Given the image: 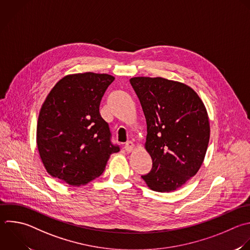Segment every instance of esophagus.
Here are the masks:
<instances>
[{
    "label": "esophagus",
    "instance_id": "esophagus-1",
    "mask_svg": "<svg viewBox=\"0 0 250 250\" xmlns=\"http://www.w3.org/2000/svg\"><path fill=\"white\" fill-rule=\"evenodd\" d=\"M134 144H133V142H131V141H129V142H127L126 144H125V146H124V149L127 151V152H131L133 149H134Z\"/></svg>",
    "mask_w": 250,
    "mask_h": 250
}]
</instances>
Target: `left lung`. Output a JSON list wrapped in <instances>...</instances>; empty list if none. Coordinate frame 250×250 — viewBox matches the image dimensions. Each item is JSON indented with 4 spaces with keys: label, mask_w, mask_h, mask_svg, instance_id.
<instances>
[{
    "label": "left lung",
    "mask_w": 250,
    "mask_h": 250,
    "mask_svg": "<svg viewBox=\"0 0 250 250\" xmlns=\"http://www.w3.org/2000/svg\"><path fill=\"white\" fill-rule=\"evenodd\" d=\"M146 121L145 147L152 168L142 178L155 191L181 188L199 170L207 150L210 126L204 104L188 85L162 77H134Z\"/></svg>",
    "instance_id": "left-lung-1"
}]
</instances>
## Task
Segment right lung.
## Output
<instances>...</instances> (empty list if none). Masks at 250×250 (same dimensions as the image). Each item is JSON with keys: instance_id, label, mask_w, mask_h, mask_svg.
<instances>
[{"instance_id": "1", "label": "right lung", "mask_w": 250, "mask_h": 250, "mask_svg": "<svg viewBox=\"0 0 250 250\" xmlns=\"http://www.w3.org/2000/svg\"><path fill=\"white\" fill-rule=\"evenodd\" d=\"M114 81L94 72L64 76L47 96L38 117L37 146L47 172L69 186L86 185L104 172L110 154L108 124L100 104Z\"/></svg>"}]
</instances>
